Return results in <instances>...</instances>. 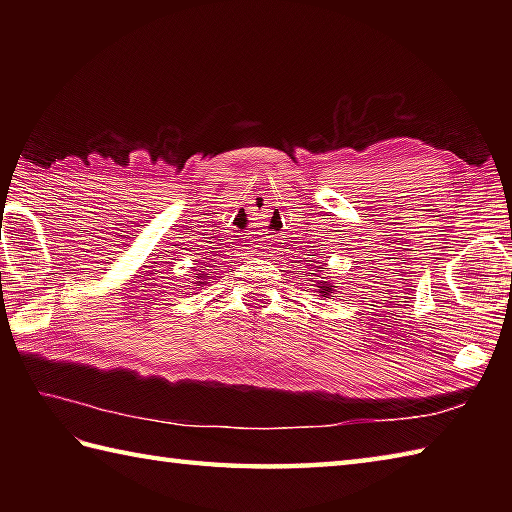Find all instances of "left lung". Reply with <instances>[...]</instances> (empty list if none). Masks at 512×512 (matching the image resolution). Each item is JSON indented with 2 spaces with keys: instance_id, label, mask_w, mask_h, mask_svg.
Wrapping results in <instances>:
<instances>
[{
  "instance_id": "obj_1",
  "label": "left lung",
  "mask_w": 512,
  "mask_h": 512,
  "mask_svg": "<svg viewBox=\"0 0 512 512\" xmlns=\"http://www.w3.org/2000/svg\"><path fill=\"white\" fill-rule=\"evenodd\" d=\"M312 275H314V273H312ZM321 279H323V277H321ZM317 284H319V281H317ZM317 288H319V292H321V297H330L334 286H330V281H321V284H319Z\"/></svg>"
}]
</instances>
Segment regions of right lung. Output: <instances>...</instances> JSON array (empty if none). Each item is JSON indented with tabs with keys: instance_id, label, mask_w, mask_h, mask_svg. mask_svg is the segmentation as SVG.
<instances>
[{
	"instance_id": "obj_1",
	"label": "right lung",
	"mask_w": 512,
	"mask_h": 512,
	"mask_svg": "<svg viewBox=\"0 0 512 512\" xmlns=\"http://www.w3.org/2000/svg\"><path fill=\"white\" fill-rule=\"evenodd\" d=\"M200 284H204V281H200Z\"/></svg>"
}]
</instances>
